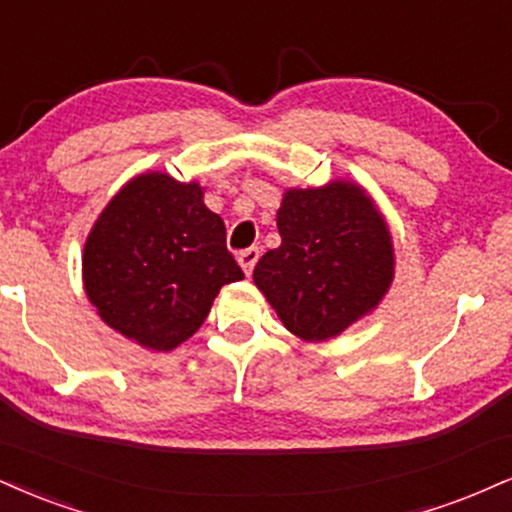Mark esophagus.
<instances>
[{
  "mask_svg": "<svg viewBox=\"0 0 512 512\" xmlns=\"http://www.w3.org/2000/svg\"><path fill=\"white\" fill-rule=\"evenodd\" d=\"M257 260H260V248H248L238 255V262H240V267H243L245 274H252Z\"/></svg>",
  "mask_w": 512,
  "mask_h": 512,
  "instance_id": "esophagus-1",
  "label": "esophagus"
}]
</instances>
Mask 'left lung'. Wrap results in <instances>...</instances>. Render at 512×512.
I'll return each mask as SVG.
<instances>
[{
    "mask_svg": "<svg viewBox=\"0 0 512 512\" xmlns=\"http://www.w3.org/2000/svg\"><path fill=\"white\" fill-rule=\"evenodd\" d=\"M279 248L252 279L291 334L326 341L381 303L393 281L391 231L357 183L288 188L276 212Z\"/></svg>",
    "mask_w": 512,
    "mask_h": 512,
    "instance_id": "left-lung-1",
    "label": "left lung"
}]
</instances>
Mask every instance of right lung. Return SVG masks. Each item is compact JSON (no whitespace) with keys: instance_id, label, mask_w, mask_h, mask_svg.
I'll use <instances>...</instances> for the list:
<instances>
[{"instance_id":"obj_1","label":"right lung","mask_w":512,"mask_h":512,"mask_svg":"<svg viewBox=\"0 0 512 512\" xmlns=\"http://www.w3.org/2000/svg\"><path fill=\"white\" fill-rule=\"evenodd\" d=\"M202 197L200 183L147 171L109 200L85 240L83 283L97 315L157 353L188 341L221 286L243 279L224 221Z\"/></svg>"}]
</instances>
